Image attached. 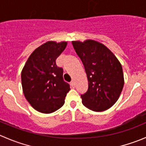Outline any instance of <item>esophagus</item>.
<instances>
[{
    "label": "esophagus",
    "instance_id": "esophagus-1",
    "mask_svg": "<svg viewBox=\"0 0 146 146\" xmlns=\"http://www.w3.org/2000/svg\"><path fill=\"white\" fill-rule=\"evenodd\" d=\"M70 86H71L73 88H74L75 87V81H72L71 82H70Z\"/></svg>",
    "mask_w": 146,
    "mask_h": 146
}]
</instances>
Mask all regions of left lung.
Listing matches in <instances>:
<instances>
[{
	"instance_id": "1",
	"label": "left lung",
	"mask_w": 146,
	"mask_h": 146,
	"mask_svg": "<svg viewBox=\"0 0 146 146\" xmlns=\"http://www.w3.org/2000/svg\"><path fill=\"white\" fill-rule=\"evenodd\" d=\"M73 48L84 64L88 88L81 95L82 103L94 111L112 107L119 99L124 86L120 62L103 44L88 39L72 42Z\"/></svg>"
}]
</instances>
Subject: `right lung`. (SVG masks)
<instances>
[{
  "mask_svg": "<svg viewBox=\"0 0 146 146\" xmlns=\"http://www.w3.org/2000/svg\"><path fill=\"white\" fill-rule=\"evenodd\" d=\"M68 42L49 41L31 54L21 71V84L25 98L39 112L49 114L65 103L70 85L63 81V69L55 60Z\"/></svg>",
  "mask_w": 146,
  "mask_h": 146,
  "instance_id": "1",
  "label": "right lung"
}]
</instances>
